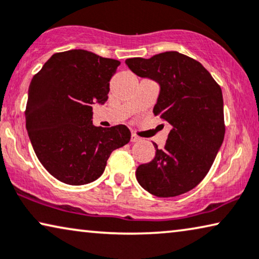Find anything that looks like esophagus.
Returning a JSON list of instances; mask_svg holds the SVG:
<instances>
[{
	"instance_id": "1",
	"label": "esophagus",
	"mask_w": 259,
	"mask_h": 259,
	"mask_svg": "<svg viewBox=\"0 0 259 259\" xmlns=\"http://www.w3.org/2000/svg\"><path fill=\"white\" fill-rule=\"evenodd\" d=\"M140 140H141V139L139 138L138 136H136V134H132V136H131V141H132V142H138Z\"/></svg>"
}]
</instances>
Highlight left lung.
<instances>
[{"label": "left lung", "instance_id": "8db88e82", "mask_svg": "<svg viewBox=\"0 0 259 259\" xmlns=\"http://www.w3.org/2000/svg\"><path fill=\"white\" fill-rule=\"evenodd\" d=\"M126 64L160 85L153 113L173 127L164 148L153 142L155 156L137 168L138 182L157 197L189 192L208 174L223 142L222 90L200 62L178 51L128 58Z\"/></svg>", "mask_w": 259, "mask_h": 259}]
</instances>
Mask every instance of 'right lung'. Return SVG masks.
<instances>
[{
  "instance_id": "1",
  "label": "right lung",
  "mask_w": 259,
  "mask_h": 259,
  "mask_svg": "<svg viewBox=\"0 0 259 259\" xmlns=\"http://www.w3.org/2000/svg\"><path fill=\"white\" fill-rule=\"evenodd\" d=\"M120 62L86 50L52 55L29 86L25 125L39 162L66 185L93 182L114 149L131 140L125 125L96 127L92 105L105 104Z\"/></svg>"
}]
</instances>
